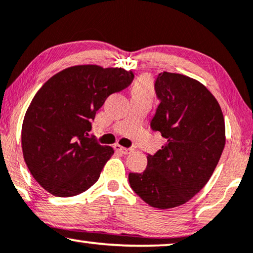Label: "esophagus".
Listing matches in <instances>:
<instances>
[{
	"label": "esophagus",
	"mask_w": 253,
	"mask_h": 253,
	"mask_svg": "<svg viewBox=\"0 0 253 253\" xmlns=\"http://www.w3.org/2000/svg\"><path fill=\"white\" fill-rule=\"evenodd\" d=\"M114 149H116L117 151H119V153L124 154V155H128L133 151L132 148H125V147H121L120 144H114L113 146Z\"/></svg>",
	"instance_id": "34e87169"
}]
</instances>
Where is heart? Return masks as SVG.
<instances>
[{"label":"heart","instance_id":"obj_1","mask_svg":"<svg viewBox=\"0 0 253 253\" xmlns=\"http://www.w3.org/2000/svg\"><path fill=\"white\" fill-rule=\"evenodd\" d=\"M133 93H142V95H151L153 93V86H151L150 80L148 77H141L137 80L135 85L133 87Z\"/></svg>","mask_w":253,"mask_h":253}]
</instances>
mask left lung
<instances>
[{"label":"left lung","instance_id":"left-lung-1","mask_svg":"<svg viewBox=\"0 0 253 253\" xmlns=\"http://www.w3.org/2000/svg\"><path fill=\"white\" fill-rule=\"evenodd\" d=\"M155 91L160 105L150 127L167 142L128 180L144 203L168 210L187 203L210 180L225 144L224 118L210 90L188 76L158 74Z\"/></svg>","mask_w":253,"mask_h":253}]
</instances>
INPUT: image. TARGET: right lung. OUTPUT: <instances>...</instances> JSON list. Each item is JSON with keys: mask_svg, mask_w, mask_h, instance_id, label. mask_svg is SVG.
<instances>
[{"mask_svg": "<svg viewBox=\"0 0 253 253\" xmlns=\"http://www.w3.org/2000/svg\"><path fill=\"white\" fill-rule=\"evenodd\" d=\"M123 68L74 66L50 77L33 97L22 126L23 156L33 178L55 197H74L98 180L114 150L87 137L96 112L132 83Z\"/></svg>", "mask_w": 253, "mask_h": 253, "instance_id": "obj_1", "label": "right lung"}]
</instances>
